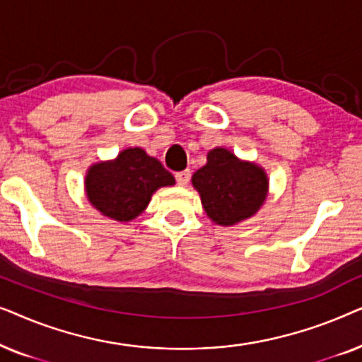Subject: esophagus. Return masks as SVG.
I'll return each instance as SVG.
<instances>
[{"mask_svg":"<svg viewBox=\"0 0 362 362\" xmlns=\"http://www.w3.org/2000/svg\"><path fill=\"white\" fill-rule=\"evenodd\" d=\"M189 180H191V173H189V170L176 173V182H177V185H180V186H186L187 182H189Z\"/></svg>","mask_w":362,"mask_h":362,"instance_id":"obj_1","label":"esophagus"}]
</instances>
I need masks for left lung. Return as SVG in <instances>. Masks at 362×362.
Wrapping results in <instances>:
<instances>
[{
  "instance_id": "left-lung-1",
  "label": "left lung",
  "mask_w": 362,
  "mask_h": 362,
  "mask_svg": "<svg viewBox=\"0 0 362 362\" xmlns=\"http://www.w3.org/2000/svg\"><path fill=\"white\" fill-rule=\"evenodd\" d=\"M191 181L199 192L206 214L219 226H235L249 219L260 209L269 192L264 168L240 161L226 148L207 153V163L192 175Z\"/></svg>"
}]
</instances>
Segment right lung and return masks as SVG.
<instances>
[{
  "label": "right lung",
  "instance_id": "add662e5",
  "mask_svg": "<svg viewBox=\"0 0 362 362\" xmlns=\"http://www.w3.org/2000/svg\"><path fill=\"white\" fill-rule=\"evenodd\" d=\"M173 185L175 176L141 148H128L113 161L95 163L86 176L90 204L103 216L120 222L140 216L158 187Z\"/></svg>",
  "mask_w": 362,
  "mask_h": 362
}]
</instances>
